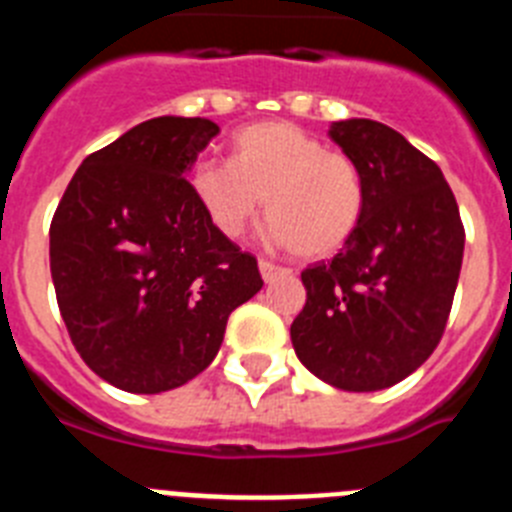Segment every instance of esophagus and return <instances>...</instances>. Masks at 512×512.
I'll return each mask as SVG.
<instances>
[{
  "instance_id": "1",
  "label": "esophagus",
  "mask_w": 512,
  "mask_h": 512,
  "mask_svg": "<svg viewBox=\"0 0 512 512\" xmlns=\"http://www.w3.org/2000/svg\"><path fill=\"white\" fill-rule=\"evenodd\" d=\"M259 269H261V277H264V282H274V279L287 277V274H289V269L271 264V261H266V259L259 261Z\"/></svg>"
}]
</instances>
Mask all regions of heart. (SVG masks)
<instances>
[{"label":"heart","mask_w":512,"mask_h":512,"mask_svg":"<svg viewBox=\"0 0 512 512\" xmlns=\"http://www.w3.org/2000/svg\"><path fill=\"white\" fill-rule=\"evenodd\" d=\"M200 205L217 230L241 238L266 197L269 238L297 256L336 253L356 233L366 207L354 158L292 122H256L233 138V161L210 158L192 174Z\"/></svg>","instance_id":"b5f03b06"}]
</instances>
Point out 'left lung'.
<instances>
[{"label":"left lung","mask_w":512,"mask_h":512,"mask_svg":"<svg viewBox=\"0 0 512 512\" xmlns=\"http://www.w3.org/2000/svg\"><path fill=\"white\" fill-rule=\"evenodd\" d=\"M328 135L364 176L366 207L333 261L302 271L307 302L289 336L297 359L346 392L413 374L438 346L464 259V225L436 161L374 120Z\"/></svg>","instance_id":"obj_1"}]
</instances>
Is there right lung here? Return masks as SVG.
<instances>
[{
    "instance_id": "1",
    "label": "right lung",
    "mask_w": 512,
    "mask_h": 512,
    "mask_svg": "<svg viewBox=\"0 0 512 512\" xmlns=\"http://www.w3.org/2000/svg\"><path fill=\"white\" fill-rule=\"evenodd\" d=\"M220 133L153 117L81 161L51 223V277L84 364L135 395L182 387L215 359L230 312L264 279L217 230L187 174Z\"/></svg>"
}]
</instances>
